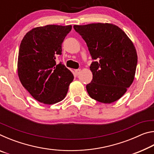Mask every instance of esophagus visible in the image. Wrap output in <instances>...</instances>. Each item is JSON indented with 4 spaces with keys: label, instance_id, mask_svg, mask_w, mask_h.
Wrapping results in <instances>:
<instances>
[{
    "label": "esophagus",
    "instance_id": "34e87169",
    "mask_svg": "<svg viewBox=\"0 0 154 154\" xmlns=\"http://www.w3.org/2000/svg\"><path fill=\"white\" fill-rule=\"evenodd\" d=\"M75 71L77 75H79L81 73V69H76Z\"/></svg>",
    "mask_w": 154,
    "mask_h": 154
}]
</instances>
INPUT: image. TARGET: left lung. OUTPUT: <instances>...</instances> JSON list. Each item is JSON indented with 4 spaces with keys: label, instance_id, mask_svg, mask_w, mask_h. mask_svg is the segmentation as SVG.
<instances>
[{
    "label": "left lung",
    "instance_id": "left-lung-1",
    "mask_svg": "<svg viewBox=\"0 0 154 154\" xmlns=\"http://www.w3.org/2000/svg\"><path fill=\"white\" fill-rule=\"evenodd\" d=\"M85 41L94 62L93 79L86 85L88 94L103 103L118 100L134 79L137 54L133 43L120 28L111 24L75 25Z\"/></svg>",
    "mask_w": 154,
    "mask_h": 154
}]
</instances>
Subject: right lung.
<instances>
[{
	"label": "right lung",
	"instance_id": "obj_1",
	"mask_svg": "<svg viewBox=\"0 0 154 154\" xmlns=\"http://www.w3.org/2000/svg\"><path fill=\"white\" fill-rule=\"evenodd\" d=\"M72 26L48 25L33 28L20 43L17 61L18 76L32 97L47 105L63 100L72 72L56 58L62 54V43Z\"/></svg>",
	"mask_w": 154,
	"mask_h": 154
}]
</instances>
